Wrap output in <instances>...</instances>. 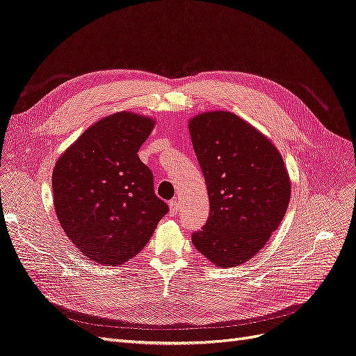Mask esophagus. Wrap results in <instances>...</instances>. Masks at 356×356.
Instances as JSON below:
<instances>
[{
  "mask_svg": "<svg viewBox=\"0 0 356 356\" xmlns=\"http://www.w3.org/2000/svg\"><path fill=\"white\" fill-rule=\"evenodd\" d=\"M168 208H170V213H172L173 216L179 212V202H177V200H172V202H170L168 204Z\"/></svg>",
  "mask_w": 356,
  "mask_h": 356,
  "instance_id": "1",
  "label": "esophagus"
}]
</instances>
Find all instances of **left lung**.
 <instances>
[{
  "instance_id": "obj_1",
  "label": "left lung",
  "mask_w": 356,
  "mask_h": 356,
  "mask_svg": "<svg viewBox=\"0 0 356 356\" xmlns=\"http://www.w3.org/2000/svg\"><path fill=\"white\" fill-rule=\"evenodd\" d=\"M189 134L209 197V218L192 243L215 266L236 268L264 249L282 222L288 170L269 138L231 112L196 115Z\"/></svg>"
}]
</instances>
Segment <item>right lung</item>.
Wrapping results in <instances>:
<instances>
[{
  "label": "right lung",
  "mask_w": 356,
  "mask_h": 356,
  "mask_svg": "<svg viewBox=\"0 0 356 356\" xmlns=\"http://www.w3.org/2000/svg\"><path fill=\"white\" fill-rule=\"evenodd\" d=\"M156 120L134 112L86 129L55 164L54 207L64 233L86 257L122 265L140 253L168 212L138 157Z\"/></svg>",
  "instance_id": "right-lung-1"
}]
</instances>
